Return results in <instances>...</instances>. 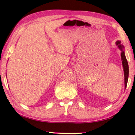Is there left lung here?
<instances>
[{"instance_id": "left-lung-1", "label": "left lung", "mask_w": 135, "mask_h": 135, "mask_svg": "<svg viewBox=\"0 0 135 135\" xmlns=\"http://www.w3.org/2000/svg\"><path fill=\"white\" fill-rule=\"evenodd\" d=\"M121 42L120 41H118L116 42V45L118 46V48L122 51L121 52V58L122 61V65H123V71H124V85H125V89L127 86V80H128L129 77V66L128 62L126 60V56L124 55V52L123 51L124 46L123 45L120 44Z\"/></svg>"}]
</instances>
